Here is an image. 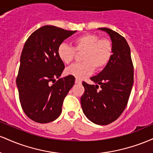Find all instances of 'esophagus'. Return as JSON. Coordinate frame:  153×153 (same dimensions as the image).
<instances>
[{"label":"esophagus","mask_w":153,"mask_h":153,"mask_svg":"<svg viewBox=\"0 0 153 153\" xmlns=\"http://www.w3.org/2000/svg\"><path fill=\"white\" fill-rule=\"evenodd\" d=\"M75 83H77V84H81L82 83V80H80V79H78V78L75 79Z\"/></svg>","instance_id":"obj_1"}]
</instances>
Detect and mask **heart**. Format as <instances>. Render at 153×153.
<instances>
[{
  "label": "heart",
  "mask_w": 153,
  "mask_h": 153,
  "mask_svg": "<svg viewBox=\"0 0 153 153\" xmlns=\"http://www.w3.org/2000/svg\"><path fill=\"white\" fill-rule=\"evenodd\" d=\"M74 46L62 43L58 47L57 54L59 59L66 65L74 61L77 52H82L81 59L83 62L73 65L66 70L68 75L77 78H83L91 75L96 68L102 71L110 61L113 53L112 44L108 39H100L96 34H84L73 41Z\"/></svg>",
  "instance_id": "heart-1"
}]
</instances>
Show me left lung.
I'll return each instance as SVG.
<instances>
[{
	"mask_svg": "<svg viewBox=\"0 0 153 153\" xmlns=\"http://www.w3.org/2000/svg\"><path fill=\"white\" fill-rule=\"evenodd\" d=\"M109 34L113 54L106 68L91 80L96 85L82 82L83 113L99 125L111 124L120 117L126 106L134 82V66L130 47L124 36L108 28H99Z\"/></svg>",
	"mask_w": 153,
	"mask_h": 153,
	"instance_id": "obj_1",
	"label": "left lung"
}]
</instances>
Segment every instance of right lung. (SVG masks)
<instances>
[{
	"mask_svg": "<svg viewBox=\"0 0 153 153\" xmlns=\"http://www.w3.org/2000/svg\"><path fill=\"white\" fill-rule=\"evenodd\" d=\"M76 31L45 26L26 41L20 58L16 85L19 101L26 115L38 123L55 120L62 112L65 98L75 83V77H60L65 65L57 49Z\"/></svg>",
	"mask_w": 153,
	"mask_h": 153,
	"instance_id": "obj_1",
	"label": "right lung"
}]
</instances>
